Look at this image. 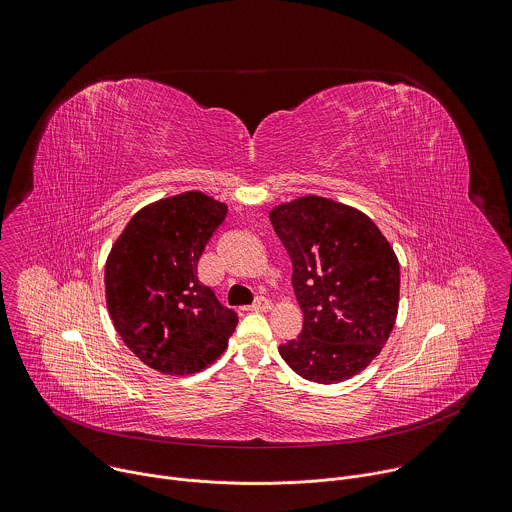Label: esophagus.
Segmentation results:
<instances>
[{
	"label": "esophagus",
	"mask_w": 512,
	"mask_h": 512,
	"mask_svg": "<svg viewBox=\"0 0 512 512\" xmlns=\"http://www.w3.org/2000/svg\"><path fill=\"white\" fill-rule=\"evenodd\" d=\"M272 308V300H268V298H264V296H260L252 306H250V310H254V312H266V310H270Z\"/></svg>",
	"instance_id": "34e87169"
}]
</instances>
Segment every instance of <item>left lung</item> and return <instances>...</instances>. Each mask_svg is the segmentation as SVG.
Segmentation results:
<instances>
[{
  "mask_svg": "<svg viewBox=\"0 0 512 512\" xmlns=\"http://www.w3.org/2000/svg\"><path fill=\"white\" fill-rule=\"evenodd\" d=\"M292 258L302 334L278 348L302 378L334 384L362 372L386 344L398 314L400 264L360 210L302 196L270 210Z\"/></svg>",
  "mask_w": 512,
  "mask_h": 512,
  "instance_id": "left-lung-1",
  "label": "left lung"
}]
</instances>
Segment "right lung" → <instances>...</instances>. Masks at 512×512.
Listing matches in <instances>:
<instances>
[{"instance_id":"right-lung-1","label":"right lung","mask_w":512,"mask_h":512,"mask_svg":"<svg viewBox=\"0 0 512 512\" xmlns=\"http://www.w3.org/2000/svg\"><path fill=\"white\" fill-rule=\"evenodd\" d=\"M228 206L190 190L138 210L106 260V304L124 344L150 368L184 376L216 362L238 316L198 278Z\"/></svg>"}]
</instances>
